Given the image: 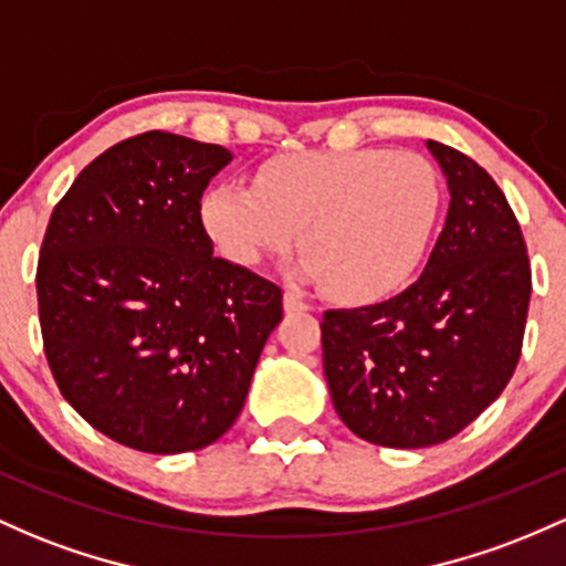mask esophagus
I'll return each mask as SVG.
<instances>
[{
    "instance_id": "1",
    "label": "esophagus",
    "mask_w": 566,
    "mask_h": 566,
    "mask_svg": "<svg viewBox=\"0 0 566 566\" xmlns=\"http://www.w3.org/2000/svg\"><path fill=\"white\" fill-rule=\"evenodd\" d=\"M282 303H284V312H287V314H301V312H308L306 303H303L301 297H297L295 293H284Z\"/></svg>"
}]
</instances>
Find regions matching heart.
Listing matches in <instances>:
<instances>
[{
    "instance_id": "obj_1",
    "label": "heart",
    "mask_w": 566,
    "mask_h": 566,
    "mask_svg": "<svg viewBox=\"0 0 566 566\" xmlns=\"http://www.w3.org/2000/svg\"><path fill=\"white\" fill-rule=\"evenodd\" d=\"M438 214L430 160L389 150L279 155L254 185L220 182L201 201L203 231L233 265L258 269L301 231L297 271L344 303L397 293L424 260Z\"/></svg>"
}]
</instances>
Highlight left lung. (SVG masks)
<instances>
[{"instance_id":"8db88e82","label":"left lung","mask_w":566,"mask_h":566,"mask_svg":"<svg viewBox=\"0 0 566 566\" xmlns=\"http://www.w3.org/2000/svg\"><path fill=\"white\" fill-rule=\"evenodd\" d=\"M427 150L451 201L421 276L389 301L322 319L335 413L387 449L443 443L492 406L521 357L532 295L505 192L454 147L427 139Z\"/></svg>"}]
</instances>
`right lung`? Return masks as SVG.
<instances>
[{
	"instance_id": "right-lung-1",
	"label": "right lung",
	"mask_w": 566,
	"mask_h": 566,
	"mask_svg": "<svg viewBox=\"0 0 566 566\" xmlns=\"http://www.w3.org/2000/svg\"><path fill=\"white\" fill-rule=\"evenodd\" d=\"M233 153L179 134L120 142L48 222L36 301L70 406L117 443L182 454L233 427L282 290L214 258L201 196Z\"/></svg>"
}]
</instances>
